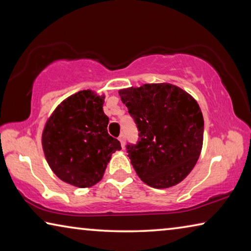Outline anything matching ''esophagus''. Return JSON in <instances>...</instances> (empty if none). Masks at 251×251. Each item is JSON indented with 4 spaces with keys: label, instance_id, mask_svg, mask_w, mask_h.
I'll use <instances>...</instances> for the list:
<instances>
[{
    "label": "esophagus",
    "instance_id": "34e87169",
    "mask_svg": "<svg viewBox=\"0 0 251 251\" xmlns=\"http://www.w3.org/2000/svg\"><path fill=\"white\" fill-rule=\"evenodd\" d=\"M118 141L121 142V144H122V147H124V145H125V141H126L125 135H124V134H121V135H120V137H118Z\"/></svg>",
    "mask_w": 251,
    "mask_h": 251
}]
</instances>
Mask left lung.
I'll list each match as a JSON object with an SVG mask.
<instances>
[{
    "mask_svg": "<svg viewBox=\"0 0 251 251\" xmlns=\"http://www.w3.org/2000/svg\"><path fill=\"white\" fill-rule=\"evenodd\" d=\"M139 131L135 145L126 146L138 177L154 188L184 180L201 155L203 117L192 95L168 83L121 90Z\"/></svg>",
    "mask_w": 251,
    "mask_h": 251,
    "instance_id": "8db88e82",
    "label": "left lung"
}]
</instances>
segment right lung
Returning <instances> with one entry per match:
<instances>
[{"mask_svg": "<svg viewBox=\"0 0 251 251\" xmlns=\"http://www.w3.org/2000/svg\"><path fill=\"white\" fill-rule=\"evenodd\" d=\"M104 95L80 91L59 104L42 134L45 158L59 179L86 188L97 184L121 143L107 133Z\"/></svg>", "mask_w": 251, "mask_h": 251, "instance_id": "add662e5", "label": "right lung"}]
</instances>
